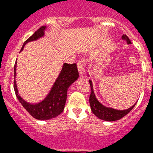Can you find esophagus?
I'll return each instance as SVG.
<instances>
[{"mask_svg":"<svg viewBox=\"0 0 153 153\" xmlns=\"http://www.w3.org/2000/svg\"><path fill=\"white\" fill-rule=\"evenodd\" d=\"M77 67H78V70H79V73L81 75L84 74V71H85V63H84V61L82 60H80L77 63Z\"/></svg>","mask_w":153,"mask_h":153,"instance_id":"obj_1","label":"esophagus"}]
</instances>
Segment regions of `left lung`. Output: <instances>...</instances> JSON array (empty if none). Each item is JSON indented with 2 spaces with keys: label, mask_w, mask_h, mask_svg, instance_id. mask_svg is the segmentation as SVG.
I'll return each instance as SVG.
<instances>
[{
  "label": "left lung",
  "mask_w": 153,
  "mask_h": 153,
  "mask_svg": "<svg viewBox=\"0 0 153 153\" xmlns=\"http://www.w3.org/2000/svg\"><path fill=\"white\" fill-rule=\"evenodd\" d=\"M121 38L124 40H126L128 44H131L130 39H128V37L126 35H123ZM89 82H90L91 88V95H90V105H91V110L93 112V114L96 117H98V118L107 121H117V120H120L123 117L127 115L133 109V107L135 106L136 103L133 105V106H131L130 108H128L127 109H124V110H118V109L105 106L102 103L98 102V100L96 98L94 92L92 81L89 80Z\"/></svg>",
  "instance_id": "left-lung-1"
}]
</instances>
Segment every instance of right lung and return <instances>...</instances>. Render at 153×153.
Listing matches in <instances>:
<instances>
[{"mask_svg": "<svg viewBox=\"0 0 153 153\" xmlns=\"http://www.w3.org/2000/svg\"><path fill=\"white\" fill-rule=\"evenodd\" d=\"M46 26H42L30 36L26 41L24 43L22 48L20 51H23L25 44L31 41L37 40L44 36V32L46 30ZM16 61L14 66V77L16 75ZM79 74L78 69H77L76 63L68 64L65 62L62 65V70L58 76L57 79L53 84L51 90L46 96V98L41 102L38 103H29L23 99L18 93L17 86L16 80H14V91L20 104L23 107L32 115L34 118L37 120H49L54 118L58 115H59L64 109L65 103L67 100V90L69 86L71 85L74 81H76L79 78Z\"/></svg>", "mask_w": 153, "mask_h": 153, "instance_id": "add662e5", "label": "right lung"}]
</instances>
